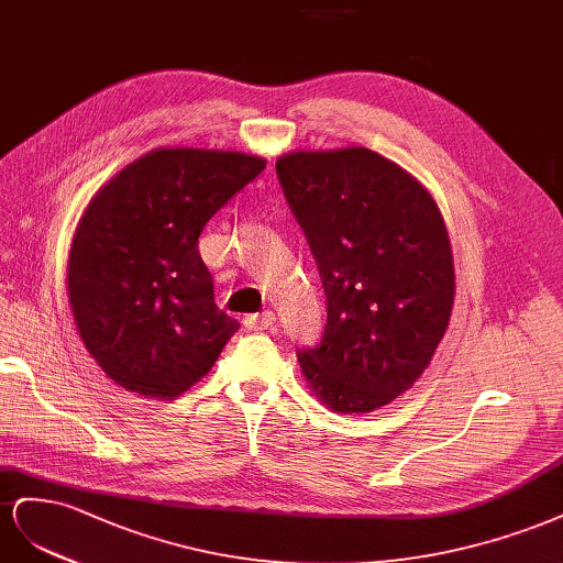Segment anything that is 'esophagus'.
<instances>
[{"label":"esophagus","mask_w":563,"mask_h":563,"mask_svg":"<svg viewBox=\"0 0 563 563\" xmlns=\"http://www.w3.org/2000/svg\"><path fill=\"white\" fill-rule=\"evenodd\" d=\"M273 320H276V316H273V311L252 313V316H245L243 325H245L250 332H262V330H268V328L273 325Z\"/></svg>","instance_id":"1"}]
</instances>
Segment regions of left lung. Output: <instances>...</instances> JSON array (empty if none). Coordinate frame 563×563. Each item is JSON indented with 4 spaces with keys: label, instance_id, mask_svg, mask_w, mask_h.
I'll use <instances>...</instances> for the list:
<instances>
[{
    "label": "left lung",
    "instance_id": "8db88e82",
    "mask_svg": "<svg viewBox=\"0 0 563 563\" xmlns=\"http://www.w3.org/2000/svg\"><path fill=\"white\" fill-rule=\"evenodd\" d=\"M278 179L328 299L323 340L297 358L334 412L361 415L410 389L448 330L453 250L437 200L361 146L280 155Z\"/></svg>",
    "mask_w": 563,
    "mask_h": 563
}]
</instances>
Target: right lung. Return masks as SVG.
Returning <instances> with one entry per match:
<instances>
[{"label": "right lung", "instance_id": "add662e5", "mask_svg": "<svg viewBox=\"0 0 563 563\" xmlns=\"http://www.w3.org/2000/svg\"><path fill=\"white\" fill-rule=\"evenodd\" d=\"M264 167L235 151L155 148L87 205L68 256L70 309L91 358L122 389L181 396L240 328L214 303L198 238Z\"/></svg>", "mask_w": 563, "mask_h": 563}]
</instances>
